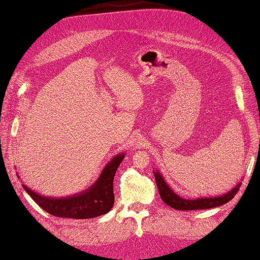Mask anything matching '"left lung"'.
Listing matches in <instances>:
<instances>
[{"label":"left lung","instance_id":"obj_1","mask_svg":"<svg viewBox=\"0 0 260 260\" xmlns=\"http://www.w3.org/2000/svg\"><path fill=\"white\" fill-rule=\"evenodd\" d=\"M156 183L159 190L160 198L167 205L176 210H205L211 208H216V206L223 205L229 202L230 200L234 199L235 195L238 193L240 187V183L234 189H231L229 193H226L219 198H210V199H197V200H185L179 198L177 194H175L173 190L167 186V184L164 181L159 173H155Z\"/></svg>","mask_w":260,"mask_h":260}]
</instances>
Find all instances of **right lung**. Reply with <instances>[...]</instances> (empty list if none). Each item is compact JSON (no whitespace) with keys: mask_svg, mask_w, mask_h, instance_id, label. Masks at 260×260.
Returning a JSON list of instances; mask_svg holds the SVG:
<instances>
[{"mask_svg":"<svg viewBox=\"0 0 260 260\" xmlns=\"http://www.w3.org/2000/svg\"><path fill=\"white\" fill-rule=\"evenodd\" d=\"M124 155L114 157L101 174L98 182L89 189L65 199H49L40 197L34 190L22 184L25 192L31 199L49 214L59 218L88 219L108 213L114 203L113 179L120 162L123 160Z\"/></svg>","mask_w":260,"mask_h":260,"instance_id":"right-lung-1","label":"right lung"}]
</instances>
